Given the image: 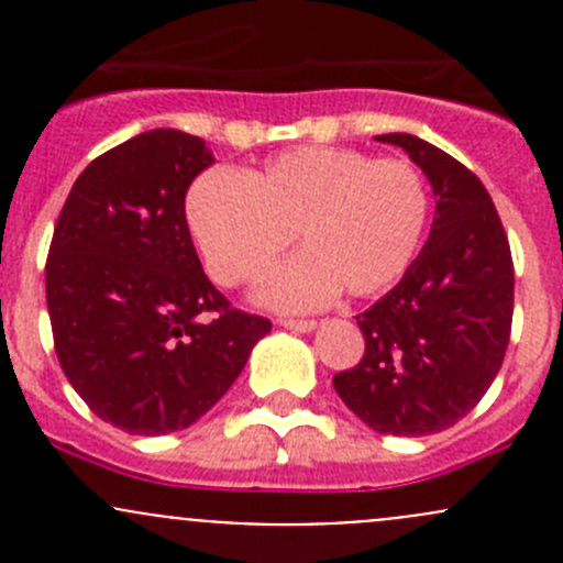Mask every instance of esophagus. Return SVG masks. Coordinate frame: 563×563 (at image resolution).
<instances>
[{
    "instance_id": "34e87169",
    "label": "esophagus",
    "mask_w": 563,
    "mask_h": 563,
    "mask_svg": "<svg viewBox=\"0 0 563 563\" xmlns=\"http://www.w3.org/2000/svg\"><path fill=\"white\" fill-rule=\"evenodd\" d=\"M283 329H291V332H313L316 321H297V318H280Z\"/></svg>"
}]
</instances>
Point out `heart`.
Returning <instances> with one entry per match:
<instances>
[{
    "instance_id": "1",
    "label": "heart",
    "mask_w": 563,
    "mask_h": 563,
    "mask_svg": "<svg viewBox=\"0 0 563 563\" xmlns=\"http://www.w3.org/2000/svg\"><path fill=\"white\" fill-rule=\"evenodd\" d=\"M187 229L223 286L253 280L294 242L305 250L261 277L255 299L283 313L376 297L422 245L430 190L413 163L340 146H297L245 174L212 168L192 181Z\"/></svg>"
}]
</instances>
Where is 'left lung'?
Segmentation results:
<instances>
[{"instance_id":"8db88e82","label":"left lung","mask_w":563,"mask_h":563,"mask_svg":"<svg viewBox=\"0 0 563 563\" xmlns=\"http://www.w3.org/2000/svg\"><path fill=\"white\" fill-rule=\"evenodd\" d=\"M428 176L435 218L402 280L356 316L365 356L332 378L345 406L387 435L441 433L482 400L501 371L515 269L501 218L479 179L408 133L376 135Z\"/></svg>"}]
</instances>
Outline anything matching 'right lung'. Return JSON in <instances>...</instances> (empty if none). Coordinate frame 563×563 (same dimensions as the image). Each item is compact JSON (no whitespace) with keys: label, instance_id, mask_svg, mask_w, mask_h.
Wrapping results in <instances>:
<instances>
[{"label":"right lung","instance_id":"obj_1","mask_svg":"<svg viewBox=\"0 0 563 563\" xmlns=\"http://www.w3.org/2000/svg\"><path fill=\"white\" fill-rule=\"evenodd\" d=\"M212 163L198 135L150 130L89 163L56 220L45 264L56 356L124 433L190 428L272 329L231 308L192 247L185 196Z\"/></svg>","mask_w":563,"mask_h":563}]
</instances>
